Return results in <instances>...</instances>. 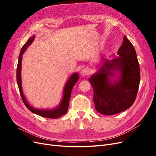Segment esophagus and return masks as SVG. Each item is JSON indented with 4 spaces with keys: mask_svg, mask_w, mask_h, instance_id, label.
Returning a JSON list of instances; mask_svg holds the SVG:
<instances>
[{
    "mask_svg": "<svg viewBox=\"0 0 156 156\" xmlns=\"http://www.w3.org/2000/svg\"><path fill=\"white\" fill-rule=\"evenodd\" d=\"M90 73V69L87 68H84L82 71H81V75L83 76H87L88 74Z\"/></svg>",
    "mask_w": 156,
    "mask_h": 156,
    "instance_id": "1",
    "label": "esophagus"
}]
</instances>
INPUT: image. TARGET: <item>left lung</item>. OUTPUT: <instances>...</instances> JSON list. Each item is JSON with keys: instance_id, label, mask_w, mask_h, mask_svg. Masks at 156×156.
<instances>
[{"instance_id": "8db88e82", "label": "left lung", "mask_w": 156, "mask_h": 156, "mask_svg": "<svg viewBox=\"0 0 156 156\" xmlns=\"http://www.w3.org/2000/svg\"><path fill=\"white\" fill-rule=\"evenodd\" d=\"M117 54L119 57L112 60L103 58L101 68L89 79L94 90L96 110L104 115H115L129 108L139 90V61L133 45L126 36ZM116 69L121 72V77L119 82L112 83L109 77Z\"/></svg>"}]
</instances>
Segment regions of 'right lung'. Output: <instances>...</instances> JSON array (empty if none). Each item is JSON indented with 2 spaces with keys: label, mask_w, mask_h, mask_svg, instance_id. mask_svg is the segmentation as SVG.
<instances>
[{
  "label": "right lung",
  "mask_w": 156,
  "mask_h": 156,
  "mask_svg": "<svg viewBox=\"0 0 156 156\" xmlns=\"http://www.w3.org/2000/svg\"><path fill=\"white\" fill-rule=\"evenodd\" d=\"M34 39V36L31 37L28 40V41L26 42L25 44L23 46V48L21 50L20 56H19V61L17 64V83L18 84L19 90H20L21 96L22 98V100L24 103L25 106L29 108V109L33 113H35V114L41 116L44 118H48V119H57L60 116L64 115L67 112L68 108L69 106V99L71 97V93H72V88L75 84L76 83L79 79L78 73H74L73 74L69 79L68 81L66 84L65 88H64V96L62 101L58 107L55 109L52 110H38L36 109V108L32 107L30 105H29V103H27L26 98H25L24 95H23V89H22V84H21V62H22V55L24 53L25 51L27 49V48L29 47L33 41Z\"/></svg>",
  "instance_id": "1"
}]
</instances>
